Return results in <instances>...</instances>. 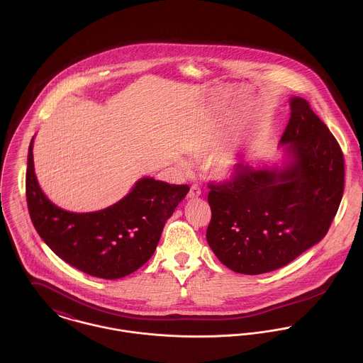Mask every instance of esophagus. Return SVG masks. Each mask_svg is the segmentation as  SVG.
<instances>
[{
	"label": "esophagus",
	"mask_w": 363,
	"mask_h": 363,
	"mask_svg": "<svg viewBox=\"0 0 363 363\" xmlns=\"http://www.w3.org/2000/svg\"><path fill=\"white\" fill-rule=\"evenodd\" d=\"M199 196H201V189H200L197 184H193V186L190 187L189 197H190V199H193V197H199Z\"/></svg>",
	"instance_id": "1"
}]
</instances>
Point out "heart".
Wrapping results in <instances>:
<instances>
[{
  "instance_id": "heart-1",
  "label": "heart",
  "mask_w": 363,
  "mask_h": 363,
  "mask_svg": "<svg viewBox=\"0 0 363 363\" xmlns=\"http://www.w3.org/2000/svg\"><path fill=\"white\" fill-rule=\"evenodd\" d=\"M220 151H222L220 141H219L218 135L213 133L200 134L193 141V144L190 147V154L196 159H211V157L218 155ZM233 164H235V160L230 156H223V157L218 159V162H216L218 170L223 174L229 173L232 170ZM184 166H186V163H184Z\"/></svg>"
}]
</instances>
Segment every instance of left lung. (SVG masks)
I'll use <instances>...</instances> for the list:
<instances>
[{"label": "left lung", "instance_id": "8db88e82", "mask_svg": "<svg viewBox=\"0 0 363 363\" xmlns=\"http://www.w3.org/2000/svg\"><path fill=\"white\" fill-rule=\"evenodd\" d=\"M281 144L291 157L282 169L236 163L230 179L208 184V245L235 272L289 264L325 236L340 207L344 155L306 99H291Z\"/></svg>", "mask_w": 363, "mask_h": 363}]
</instances>
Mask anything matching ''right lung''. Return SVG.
<instances>
[{
    "mask_svg": "<svg viewBox=\"0 0 363 363\" xmlns=\"http://www.w3.org/2000/svg\"><path fill=\"white\" fill-rule=\"evenodd\" d=\"M32 148L33 138L26 169V201L33 226L60 259L92 277L117 279L143 267L152 257L166 220L190 190L187 184L144 177L114 206L68 212L40 190Z\"/></svg>",
    "mask_w": 363,
    "mask_h": 363,
    "instance_id": "obj_1",
    "label": "right lung"
}]
</instances>
